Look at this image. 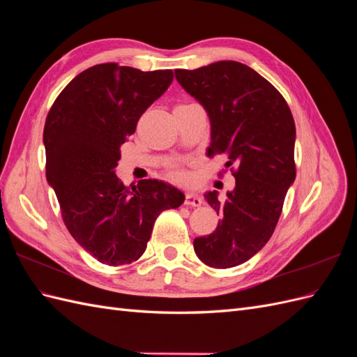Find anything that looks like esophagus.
<instances>
[{
  "mask_svg": "<svg viewBox=\"0 0 357 357\" xmlns=\"http://www.w3.org/2000/svg\"><path fill=\"white\" fill-rule=\"evenodd\" d=\"M185 204L190 205V207H199V205L202 204V198L199 195H197V193L188 192L186 198H185Z\"/></svg>",
  "mask_w": 357,
  "mask_h": 357,
  "instance_id": "1",
  "label": "esophagus"
}]
</instances>
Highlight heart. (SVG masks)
<instances>
[{"label": "heart", "instance_id": "heart-1", "mask_svg": "<svg viewBox=\"0 0 357 357\" xmlns=\"http://www.w3.org/2000/svg\"><path fill=\"white\" fill-rule=\"evenodd\" d=\"M168 177L177 183H185L189 178L186 169L183 168V165L178 160L171 162V164L168 165Z\"/></svg>", "mask_w": 357, "mask_h": 357}]
</instances>
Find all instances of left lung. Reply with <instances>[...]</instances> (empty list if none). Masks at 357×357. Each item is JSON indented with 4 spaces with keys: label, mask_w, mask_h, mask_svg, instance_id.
I'll return each mask as SVG.
<instances>
[{
    "label": "left lung",
    "mask_w": 357,
    "mask_h": 357,
    "mask_svg": "<svg viewBox=\"0 0 357 357\" xmlns=\"http://www.w3.org/2000/svg\"><path fill=\"white\" fill-rule=\"evenodd\" d=\"M174 73L210 116L208 156H228L235 177L225 201L215 190L205 195L222 220L213 234L193 240V248L211 268L241 265L271 238L296 177L294 116L283 95L241 62Z\"/></svg>",
    "instance_id": "1"
}]
</instances>
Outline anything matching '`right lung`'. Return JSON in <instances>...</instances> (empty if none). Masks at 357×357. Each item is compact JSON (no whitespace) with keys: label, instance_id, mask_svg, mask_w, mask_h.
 I'll list each match as a JSON object with an SVG mask.
<instances>
[{"label":"right lung","instance_id":"add662e5","mask_svg":"<svg viewBox=\"0 0 357 357\" xmlns=\"http://www.w3.org/2000/svg\"><path fill=\"white\" fill-rule=\"evenodd\" d=\"M172 77L171 70L100 63L75 75L47 113V181L73 238L104 265L122 266L142 257L159 214L185 201L160 180L128 188L114 174L121 146Z\"/></svg>","mask_w":357,"mask_h":357}]
</instances>
